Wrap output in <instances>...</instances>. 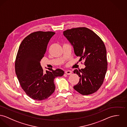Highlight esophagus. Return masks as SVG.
Masks as SVG:
<instances>
[{"label":"esophagus","instance_id":"obj_1","mask_svg":"<svg viewBox=\"0 0 127 127\" xmlns=\"http://www.w3.org/2000/svg\"><path fill=\"white\" fill-rule=\"evenodd\" d=\"M65 73L67 75H70L72 73V71L70 70H65Z\"/></svg>","mask_w":127,"mask_h":127}]
</instances>
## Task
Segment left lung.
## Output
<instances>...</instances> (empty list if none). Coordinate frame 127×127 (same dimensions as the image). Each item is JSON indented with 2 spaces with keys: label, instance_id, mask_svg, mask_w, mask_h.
Returning <instances> with one entry per match:
<instances>
[{
  "label": "left lung",
  "instance_id": "left-lung-1",
  "mask_svg": "<svg viewBox=\"0 0 127 127\" xmlns=\"http://www.w3.org/2000/svg\"><path fill=\"white\" fill-rule=\"evenodd\" d=\"M64 36L73 47L79 61L85 60L86 67L73 71L80 77L74 89L83 95L96 92L102 85L107 69L106 50L101 39L90 29L77 28L67 29Z\"/></svg>",
  "mask_w": 127,
  "mask_h": 127
}]
</instances>
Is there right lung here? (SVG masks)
<instances>
[{
  "instance_id": "obj_1",
  "label": "right lung",
  "mask_w": 127,
  "mask_h": 127,
  "mask_svg": "<svg viewBox=\"0 0 127 127\" xmlns=\"http://www.w3.org/2000/svg\"><path fill=\"white\" fill-rule=\"evenodd\" d=\"M55 33L37 31L30 34L20 45L15 63V73L20 84L30 98L42 100L55 91L54 79L62 76L59 68L48 69L44 72L40 62L44 57L50 39Z\"/></svg>"
}]
</instances>
